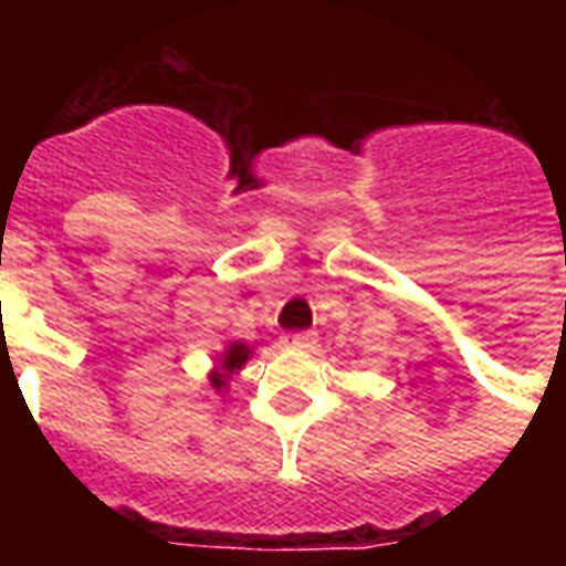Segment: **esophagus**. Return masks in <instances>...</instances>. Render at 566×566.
<instances>
[{
	"label": "esophagus",
	"instance_id": "obj_1",
	"mask_svg": "<svg viewBox=\"0 0 566 566\" xmlns=\"http://www.w3.org/2000/svg\"><path fill=\"white\" fill-rule=\"evenodd\" d=\"M284 346L305 353V349L314 346V335H311V332H291V335H284Z\"/></svg>",
	"mask_w": 566,
	"mask_h": 566
}]
</instances>
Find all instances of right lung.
Returning <instances> with one entry per match:
<instances>
[{
	"mask_svg": "<svg viewBox=\"0 0 566 566\" xmlns=\"http://www.w3.org/2000/svg\"><path fill=\"white\" fill-rule=\"evenodd\" d=\"M252 355H255V346L243 344V340H231V344H226V349L213 358V367L211 373H208V381H211L213 390L220 396L229 394L231 378L247 367V361Z\"/></svg>",
	"mask_w": 566,
	"mask_h": 566,
	"instance_id": "add662e5",
	"label": "right lung"
}]
</instances>
